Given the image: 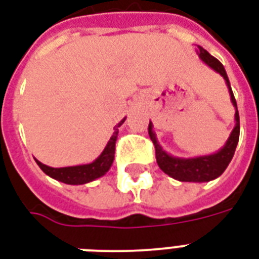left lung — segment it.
I'll return each instance as SVG.
<instances>
[{
	"mask_svg": "<svg viewBox=\"0 0 259 259\" xmlns=\"http://www.w3.org/2000/svg\"><path fill=\"white\" fill-rule=\"evenodd\" d=\"M198 55L209 68L216 70L226 80L227 87L230 90L231 102H232L235 107V127L231 132L226 145L216 153L191 157V159H182V157H175V156L168 155L167 152L163 151L160 144L157 143V138H156V134L153 132V125H152V122H149L148 133H149L152 143L155 145L157 164H159L163 172H165L174 179H177V181H181V182H209V181H213V179L220 177L226 171L230 161L232 160L235 149H236V145H238V141H239V112H238L236 100H235V96L232 94V90H231L230 80H228V76H227L226 69H224V66L219 59L209 54L208 51L201 46H198Z\"/></svg>",
	"mask_w": 259,
	"mask_h": 259,
	"instance_id": "1",
	"label": "left lung"
}]
</instances>
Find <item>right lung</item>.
Returning <instances> with one entry per match:
<instances>
[{
	"mask_svg": "<svg viewBox=\"0 0 259 259\" xmlns=\"http://www.w3.org/2000/svg\"><path fill=\"white\" fill-rule=\"evenodd\" d=\"M126 118H123L118 125L114 126V133H112L110 141L107 143L104 151L100 153L96 160H94L90 164L73 165V167H61V168H53L49 165L43 164L39 160H36L37 165L40 167L43 172L51 177L53 179H57L59 182H64L66 185H84V183L92 182L98 178L103 177L107 172L114 161V153H115V143L118 137V127L125 122Z\"/></svg>",
	"mask_w": 259,
	"mask_h": 259,
	"instance_id": "1",
	"label": "right lung"
}]
</instances>
